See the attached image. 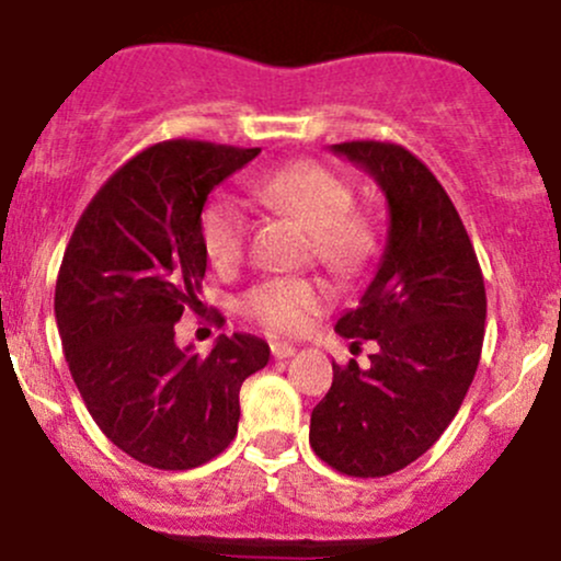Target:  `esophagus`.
Returning <instances> with one entry per match:
<instances>
[{
	"label": "esophagus",
	"mask_w": 561,
	"mask_h": 561,
	"mask_svg": "<svg viewBox=\"0 0 561 561\" xmlns=\"http://www.w3.org/2000/svg\"><path fill=\"white\" fill-rule=\"evenodd\" d=\"M270 348H273L275 359H288V356H294V351H297L291 343H273Z\"/></svg>",
	"instance_id": "esophagus-1"
}]
</instances>
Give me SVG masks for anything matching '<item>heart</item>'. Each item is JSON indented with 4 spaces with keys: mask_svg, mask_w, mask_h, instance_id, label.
I'll list each match as a JSON object with an SVG mask.
<instances>
[{
    "mask_svg": "<svg viewBox=\"0 0 561 561\" xmlns=\"http://www.w3.org/2000/svg\"><path fill=\"white\" fill-rule=\"evenodd\" d=\"M270 210L294 218L310 232L316 259L340 278H356L378 253V229L367 213L351 210L354 188L319 161H294L248 181ZM248 221L240 202L213 194L199 213V242L218 270L238 267L245 253ZM332 294L316 278H267L251 288L242 308L278 334H297L329 305Z\"/></svg>",
    "mask_w": 561,
    "mask_h": 561,
    "instance_id": "b5f03b06",
    "label": "heart"
}]
</instances>
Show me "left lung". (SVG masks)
I'll return each mask as SVG.
<instances>
[{
  "label": "left lung",
  "mask_w": 561,
  "mask_h": 561,
  "mask_svg": "<svg viewBox=\"0 0 561 561\" xmlns=\"http://www.w3.org/2000/svg\"><path fill=\"white\" fill-rule=\"evenodd\" d=\"M367 172L389 205V232L359 305L334 332L375 340L369 365H332V389L310 415L319 459L354 478H380L430 451L476 378L486 288L446 188L394 142L332 146Z\"/></svg>",
  "instance_id": "left-lung-1"
}]
</instances>
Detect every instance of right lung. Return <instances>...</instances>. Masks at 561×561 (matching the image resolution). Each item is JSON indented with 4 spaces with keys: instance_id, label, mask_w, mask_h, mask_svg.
<instances>
[{
    "instance_id": "right-lung-1",
    "label": "right lung",
    "mask_w": 561,
    "mask_h": 561,
    "mask_svg": "<svg viewBox=\"0 0 561 561\" xmlns=\"http://www.w3.org/2000/svg\"><path fill=\"white\" fill-rule=\"evenodd\" d=\"M256 156L156 142L96 192L69 238L54 302L69 373L107 440L148 467L192 470L221 454L238 435L242 380L270 362V345L242 332L207 356L175 343L183 310L202 308V205Z\"/></svg>"
}]
</instances>
